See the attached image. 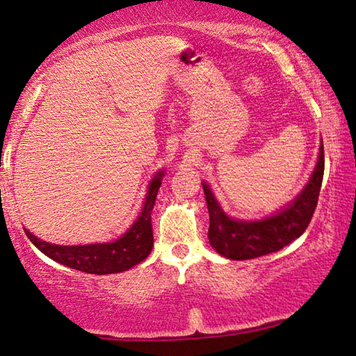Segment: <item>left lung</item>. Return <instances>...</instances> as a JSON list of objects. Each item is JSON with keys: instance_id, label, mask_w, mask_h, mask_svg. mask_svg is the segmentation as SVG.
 Segmentation results:
<instances>
[{"instance_id": "8db88e82", "label": "left lung", "mask_w": 356, "mask_h": 356, "mask_svg": "<svg viewBox=\"0 0 356 356\" xmlns=\"http://www.w3.org/2000/svg\"><path fill=\"white\" fill-rule=\"evenodd\" d=\"M325 170L323 144L318 150V160L308 185L297 200L270 218L261 221L232 220L222 212L210 191L209 185L202 184L210 215L209 240L218 254L232 261L261 257L276 252L298 238L309 226V221L317 207Z\"/></svg>"}]
</instances>
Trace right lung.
<instances>
[{
	"label": "right lung",
	"instance_id": "right-lung-1",
	"mask_svg": "<svg viewBox=\"0 0 356 356\" xmlns=\"http://www.w3.org/2000/svg\"><path fill=\"white\" fill-rule=\"evenodd\" d=\"M161 177H163V172H159L150 180L146 202H144L141 215L138 216L135 225L122 237L116 240V242L76 246L51 245L33 236L31 232L25 229L26 237L45 256L65 265V267L80 270V272L91 275H110L125 272V270L135 267L136 264L143 262L150 254V251H152L154 234L152 222H150V213H152L156 193L160 190Z\"/></svg>",
	"mask_w": 356,
	"mask_h": 356
}]
</instances>
